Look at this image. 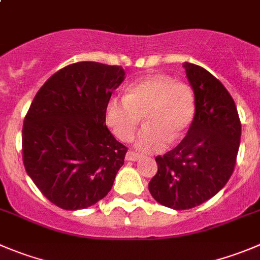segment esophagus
I'll return each mask as SVG.
<instances>
[{"label":"esophagus","instance_id":"obj_1","mask_svg":"<svg viewBox=\"0 0 260 260\" xmlns=\"http://www.w3.org/2000/svg\"><path fill=\"white\" fill-rule=\"evenodd\" d=\"M126 160H138L140 158V154H138V153L133 152V150H128L127 153H126Z\"/></svg>","mask_w":260,"mask_h":260}]
</instances>
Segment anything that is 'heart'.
<instances>
[{
  "mask_svg": "<svg viewBox=\"0 0 260 260\" xmlns=\"http://www.w3.org/2000/svg\"><path fill=\"white\" fill-rule=\"evenodd\" d=\"M195 115V101L187 84L165 74H154L133 84L127 94L112 97L106 106V122L121 142H130L144 118L135 140L142 153L162 152L167 143L185 137Z\"/></svg>",
  "mask_w": 260,
  "mask_h": 260,
  "instance_id": "heart-1",
  "label": "heart"
}]
</instances>
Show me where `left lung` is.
I'll list each match as a JSON object with an SVG mask.
<instances>
[{"label": "left lung", "instance_id": "8db88e82", "mask_svg": "<svg viewBox=\"0 0 260 260\" xmlns=\"http://www.w3.org/2000/svg\"><path fill=\"white\" fill-rule=\"evenodd\" d=\"M182 68L194 90V120L176 148L155 157L158 171L149 182L152 197L176 211L199 206L227 184L241 138L239 113L223 84L202 66Z\"/></svg>", "mask_w": 260, "mask_h": 260}]
</instances>
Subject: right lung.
Listing matches in <instances>:
<instances>
[{
	"mask_svg": "<svg viewBox=\"0 0 260 260\" xmlns=\"http://www.w3.org/2000/svg\"><path fill=\"white\" fill-rule=\"evenodd\" d=\"M125 79L121 66L83 61L54 73L23 126V162L42 194L60 208L93 206L110 192L127 148L106 126V106Z\"/></svg>",
	"mask_w": 260,
	"mask_h": 260,
	"instance_id": "obj_1",
	"label": "right lung"
}]
</instances>
